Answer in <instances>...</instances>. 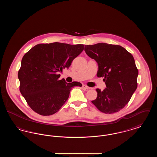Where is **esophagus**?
<instances>
[{
  "instance_id": "34e87169",
  "label": "esophagus",
  "mask_w": 157,
  "mask_h": 157,
  "mask_svg": "<svg viewBox=\"0 0 157 157\" xmlns=\"http://www.w3.org/2000/svg\"><path fill=\"white\" fill-rule=\"evenodd\" d=\"M82 87H83V89H85V90H90V88L89 87V86H86V85H83L82 86Z\"/></svg>"
}]
</instances>
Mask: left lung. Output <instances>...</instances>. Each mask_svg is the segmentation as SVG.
<instances>
[{
    "instance_id": "left-lung-1",
    "label": "left lung",
    "mask_w": 157,
    "mask_h": 157,
    "mask_svg": "<svg viewBox=\"0 0 157 157\" xmlns=\"http://www.w3.org/2000/svg\"><path fill=\"white\" fill-rule=\"evenodd\" d=\"M85 52L98 63L97 76L104 77L106 88H97L92 101L105 113L118 112L128 103L137 88L138 71L133 56L120 45L99 43L85 45Z\"/></svg>"
}]
</instances>
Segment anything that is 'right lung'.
Returning <instances> with one entry per match:
<instances>
[{"mask_svg":"<svg viewBox=\"0 0 157 157\" xmlns=\"http://www.w3.org/2000/svg\"><path fill=\"white\" fill-rule=\"evenodd\" d=\"M84 45L59 42L38 44L23 57L18 72L20 91L30 108L47 116L58 112L67 99L71 90L80 82L59 80V72L68 69Z\"/></svg>","mask_w":157,"mask_h":157,"instance_id":"right-lung-1","label":"right lung"}]
</instances>
